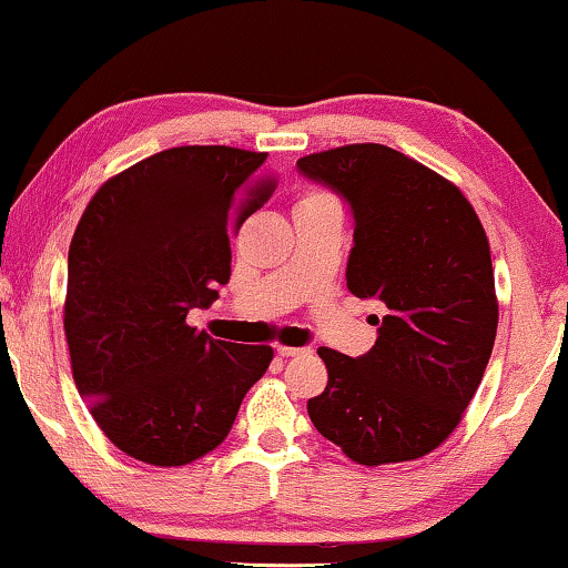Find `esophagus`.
Masks as SVG:
<instances>
[{
    "instance_id": "obj_1",
    "label": "esophagus",
    "mask_w": 568,
    "mask_h": 568,
    "mask_svg": "<svg viewBox=\"0 0 568 568\" xmlns=\"http://www.w3.org/2000/svg\"><path fill=\"white\" fill-rule=\"evenodd\" d=\"M276 354L282 356V359H290V356H302V354H307V348H297V346H276Z\"/></svg>"
}]
</instances>
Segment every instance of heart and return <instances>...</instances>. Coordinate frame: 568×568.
<instances>
[{
  "mask_svg": "<svg viewBox=\"0 0 568 568\" xmlns=\"http://www.w3.org/2000/svg\"><path fill=\"white\" fill-rule=\"evenodd\" d=\"M325 201H336L331 196V193H325V191H307L305 196L300 199V204L297 206H313V204H325Z\"/></svg>",
  "mask_w": 568,
  "mask_h": 568,
  "instance_id": "obj_1",
  "label": "heart"
}]
</instances>
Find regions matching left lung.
Returning <instances> with one entry per match:
<instances>
[{
  "label": "left lung",
  "mask_w": 568,
  "mask_h": 568,
  "mask_svg": "<svg viewBox=\"0 0 568 568\" xmlns=\"http://www.w3.org/2000/svg\"><path fill=\"white\" fill-rule=\"evenodd\" d=\"M297 170L352 206L346 286L387 307L364 356L321 346L315 429L359 465L437 449L476 395L499 325L488 237L455 183L385 144L307 154Z\"/></svg>",
  "instance_id": "8db88e82"
}]
</instances>
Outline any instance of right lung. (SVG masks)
I'll use <instances>...</instances> for the list:
<instances>
[{"label":"right lung","instance_id":"1","mask_svg":"<svg viewBox=\"0 0 568 568\" xmlns=\"http://www.w3.org/2000/svg\"><path fill=\"white\" fill-rule=\"evenodd\" d=\"M263 162L237 146H173L100 185L77 224L64 302L74 385L136 460L173 468L220 447L274 359L271 346L185 323L230 282V230L276 189Z\"/></svg>","mask_w":568,"mask_h":568}]
</instances>
